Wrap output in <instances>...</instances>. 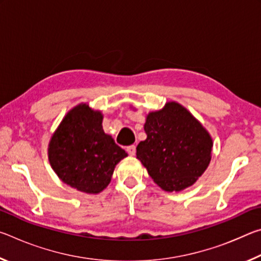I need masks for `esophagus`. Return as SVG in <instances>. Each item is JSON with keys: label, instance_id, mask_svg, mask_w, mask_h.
Listing matches in <instances>:
<instances>
[{"label": "esophagus", "instance_id": "obj_1", "mask_svg": "<svg viewBox=\"0 0 261 261\" xmlns=\"http://www.w3.org/2000/svg\"><path fill=\"white\" fill-rule=\"evenodd\" d=\"M126 152L129 153V155H135V154H136V146H135V145H130V146H127Z\"/></svg>", "mask_w": 261, "mask_h": 261}]
</instances>
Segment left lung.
I'll use <instances>...</instances> for the list:
<instances>
[{
	"instance_id": "1",
	"label": "left lung",
	"mask_w": 261,
	"mask_h": 261,
	"mask_svg": "<svg viewBox=\"0 0 261 261\" xmlns=\"http://www.w3.org/2000/svg\"><path fill=\"white\" fill-rule=\"evenodd\" d=\"M144 129L147 138L137 146V158L166 191L191 187L208 167L211 136L180 105L149 113Z\"/></svg>"
}]
</instances>
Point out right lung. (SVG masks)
Listing matches in <instances>:
<instances>
[{"label":"right lung","instance_id":"1","mask_svg":"<svg viewBox=\"0 0 261 261\" xmlns=\"http://www.w3.org/2000/svg\"><path fill=\"white\" fill-rule=\"evenodd\" d=\"M49 162L65 184L85 193L107 187L115 166L127 154L102 129V115L87 105L67 114L49 143Z\"/></svg>","mask_w":261,"mask_h":261}]
</instances>
